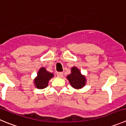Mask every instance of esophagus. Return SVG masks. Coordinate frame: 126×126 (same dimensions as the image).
Wrapping results in <instances>:
<instances>
[{
  "instance_id": "obj_1",
  "label": "esophagus",
  "mask_w": 126,
  "mask_h": 126,
  "mask_svg": "<svg viewBox=\"0 0 126 126\" xmlns=\"http://www.w3.org/2000/svg\"><path fill=\"white\" fill-rule=\"evenodd\" d=\"M57 76H58L59 77H62V76H63V73L61 72H57Z\"/></svg>"
}]
</instances>
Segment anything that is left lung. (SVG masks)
<instances>
[{
  "label": "left lung",
  "mask_w": 126,
  "mask_h": 126,
  "mask_svg": "<svg viewBox=\"0 0 126 126\" xmlns=\"http://www.w3.org/2000/svg\"><path fill=\"white\" fill-rule=\"evenodd\" d=\"M67 79L71 86L76 89H80L86 86V76L82 74L80 70L76 66L71 68V73L67 76Z\"/></svg>",
  "instance_id": "obj_1"
}]
</instances>
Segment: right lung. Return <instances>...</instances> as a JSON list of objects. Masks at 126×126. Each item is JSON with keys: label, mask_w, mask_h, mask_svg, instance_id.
Wrapping results in <instances>:
<instances>
[{"label": "right lung", "mask_w": 126, "mask_h": 126, "mask_svg": "<svg viewBox=\"0 0 126 126\" xmlns=\"http://www.w3.org/2000/svg\"><path fill=\"white\" fill-rule=\"evenodd\" d=\"M54 76V74L47 71L44 67H42L38 71L37 77L34 79V86L39 89L46 88L48 86L49 80Z\"/></svg>", "instance_id": "obj_1"}]
</instances>
